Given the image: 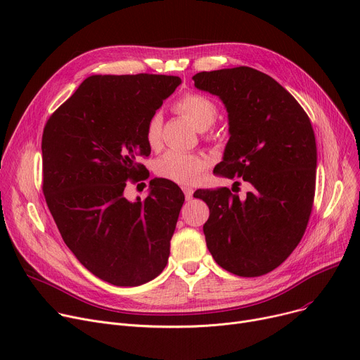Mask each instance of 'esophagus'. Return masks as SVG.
I'll list each match as a JSON object with an SVG mask.
<instances>
[{
  "instance_id": "1",
  "label": "esophagus",
  "mask_w": 360,
  "mask_h": 360,
  "mask_svg": "<svg viewBox=\"0 0 360 360\" xmlns=\"http://www.w3.org/2000/svg\"><path fill=\"white\" fill-rule=\"evenodd\" d=\"M182 191H184V194H185V200H186V201L193 200V194H194V190H193L191 186H182Z\"/></svg>"
}]
</instances>
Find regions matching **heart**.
Segmentation results:
<instances>
[{
    "mask_svg": "<svg viewBox=\"0 0 360 360\" xmlns=\"http://www.w3.org/2000/svg\"><path fill=\"white\" fill-rule=\"evenodd\" d=\"M175 109L185 115L197 129L209 128L217 117V105L213 99L200 93H188L176 103ZM163 118L159 112L153 113L146 124V141L151 148L162 143ZM205 160L198 155L169 150L158 160L156 172L159 176L178 184H193L205 169Z\"/></svg>",
    "mask_w": 360,
    "mask_h": 360,
    "instance_id": "1",
    "label": "heart"
}]
</instances>
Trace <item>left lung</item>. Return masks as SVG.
<instances>
[{"instance_id":"1","label":"left lung","mask_w":360,"mask_h":360,"mask_svg":"<svg viewBox=\"0 0 360 360\" xmlns=\"http://www.w3.org/2000/svg\"><path fill=\"white\" fill-rule=\"evenodd\" d=\"M193 80L228 110L229 141L217 174L252 186L242 200L228 188L195 193L210 209L202 226L207 248L236 276L267 274L297 247L311 216L316 175L311 121L285 87L251 67L202 71Z\"/></svg>"}]
</instances>
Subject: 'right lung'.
Segmentation results:
<instances>
[{"label": "right lung", "instance_id": "add662e5", "mask_svg": "<svg viewBox=\"0 0 360 360\" xmlns=\"http://www.w3.org/2000/svg\"><path fill=\"white\" fill-rule=\"evenodd\" d=\"M181 84L176 75H90L48 120L44 194L70 251L113 286H140L167 264L184 193L151 181L146 200L124 195L148 156L146 124Z\"/></svg>", "mask_w": 360, "mask_h": 360}]
</instances>
